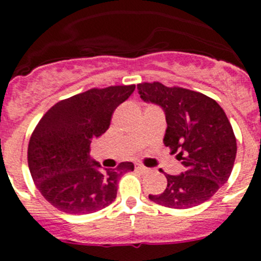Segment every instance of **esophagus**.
I'll return each instance as SVG.
<instances>
[{
	"mask_svg": "<svg viewBox=\"0 0 261 261\" xmlns=\"http://www.w3.org/2000/svg\"><path fill=\"white\" fill-rule=\"evenodd\" d=\"M135 169L139 170V172H141V173H149L150 172L149 168H146L145 165H143V164H135Z\"/></svg>",
	"mask_w": 261,
	"mask_h": 261,
	"instance_id": "34e87169",
	"label": "esophagus"
}]
</instances>
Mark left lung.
<instances>
[{
  "instance_id": "1",
  "label": "left lung",
  "mask_w": 261,
  "mask_h": 261,
  "mask_svg": "<svg viewBox=\"0 0 261 261\" xmlns=\"http://www.w3.org/2000/svg\"><path fill=\"white\" fill-rule=\"evenodd\" d=\"M138 89L144 101L164 110L168 123L164 145L187 169L179 175L165 174V191L149 194V198L177 210L208 201L230 178L238 151L225 111L211 97L181 87L144 82Z\"/></svg>"
}]
</instances>
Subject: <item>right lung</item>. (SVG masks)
<instances>
[{
	"label": "right lung",
	"instance_id": "obj_1",
	"mask_svg": "<svg viewBox=\"0 0 261 261\" xmlns=\"http://www.w3.org/2000/svg\"><path fill=\"white\" fill-rule=\"evenodd\" d=\"M135 84L92 88L55 103L31 134L28 163L36 188L51 206L70 215H87L110 206L117 181L134 170L131 162L99 170L89 146L110 127L116 107Z\"/></svg>",
	"mask_w": 261,
	"mask_h": 261
}]
</instances>
